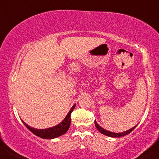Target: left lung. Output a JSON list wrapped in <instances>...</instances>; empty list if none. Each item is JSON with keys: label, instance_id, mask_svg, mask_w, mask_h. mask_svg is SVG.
I'll list each match as a JSON object with an SVG mask.
<instances>
[{"label": "left lung", "instance_id": "left-lung-1", "mask_svg": "<svg viewBox=\"0 0 159 159\" xmlns=\"http://www.w3.org/2000/svg\"><path fill=\"white\" fill-rule=\"evenodd\" d=\"M95 127H96L97 129H98L99 131L101 132L102 134H104L105 135H107V136H110V137H113V138H119V137H121V136H124V135H126L127 134H129V133H130L133 130V129H135V127L136 126H135L134 127L131 128L130 129H128V130L125 131V132H123V133H112V132H110V131H107L106 130V129H103L102 127H101L100 126L98 125V123H97L96 121H95Z\"/></svg>", "mask_w": 159, "mask_h": 159}]
</instances>
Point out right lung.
Instances as JSON below:
<instances>
[{
	"instance_id": "obj_1",
	"label": "right lung",
	"mask_w": 159,
	"mask_h": 159,
	"mask_svg": "<svg viewBox=\"0 0 159 159\" xmlns=\"http://www.w3.org/2000/svg\"><path fill=\"white\" fill-rule=\"evenodd\" d=\"M75 107V104H74L73 106H72V109L70 110V112H69L67 116H66V118H64V121L61 122V124H59L57 126H55V127H53L48 128V129H35V128L30 127V126L27 125L24 121H22V122L24 123V125L26 126L32 133H33V134L37 135V136L46 139H55V138H57L64 135V133H66V132H67L69 128H70V124H71V113L72 111L74 110Z\"/></svg>"
}]
</instances>
